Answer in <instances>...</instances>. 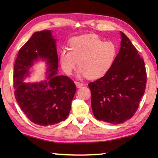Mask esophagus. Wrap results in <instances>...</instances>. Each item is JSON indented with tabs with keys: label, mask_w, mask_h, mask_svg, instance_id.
Masks as SVG:
<instances>
[{
	"label": "esophagus",
	"mask_w": 158,
	"mask_h": 158,
	"mask_svg": "<svg viewBox=\"0 0 158 158\" xmlns=\"http://www.w3.org/2000/svg\"><path fill=\"white\" fill-rule=\"evenodd\" d=\"M75 85L77 86V88H81L83 86V83H80V82H77V81H75Z\"/></svg>",
	"instance_id": "34e87169"
}]
</instances>
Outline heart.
<instances>
[{"label":"heart","instance_id":"1","mask_svg":"<svg viewBox=\"0 0 158 158\" xmlns=\"http://www.w3.org/2000/svg\"><path fill=\"white\" fill-rule=\"evenodd\" d=\"M70 50L63 49L60 53L62 70L70 75L80 67L77 76L98 79L111 68L117 55V47L114 42H103L96 34H84L73 37L70 42Z\"/></svg>","mask_w":158,"mask_h":158}]
</instances>
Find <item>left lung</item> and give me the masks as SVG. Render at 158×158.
Returning a JSON list of instances; mask_svg holds the SVG:
<instances>
[{
  "label": "left lung",
  "instance_id": "1",
  "mask_svg": "<svg viewBox=\"0 0 158 158\" xmlns=\"http://www.w3.org/2000/svg\"><path fill=\"white\" fill-rule=\"evenodd\" d=\"M115 62L106 74L88 84L96 119L118 124L135 114L144 94L147 73L144 60L123 33Z\"/></svg>",
  "mask_w": 158,
  "mask_h": 158
}]
</instances>
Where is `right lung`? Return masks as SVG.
<instances>
[{
	"label": "right lung",
	"instance_id": "obj_1",
	"mask_svg": "<svg viewBox=\"0 0 158 158\" xmlns=\"http://www.w3.org/2000/svg\"><path fill=\"white\" fill-rule=\"evenodd\" d=\"M46 62V80L27 83L30 69L39 60ZM58 56L56 40L50 30L36 31L19 49L15 61L14 94L17 103L28 118L46 127L68 118L76 86L68 77L57 75Z\"/></svg>",
	"mask_w": 158,
	"mask_h": 158
}]
</instances>
